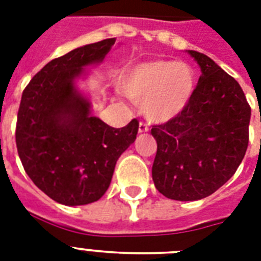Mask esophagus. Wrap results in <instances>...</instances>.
I'll use <instances>...</instances> for the list:
<instances>
[{
  "instance_id": "1",
  "label": "esophagus",
  "mask_w": 261,
  "mask_h": 261,
  "mask_svg": "<svg viewBox=\"0 0 261 261\" xmlns=\"http://www.w3.org/2000/svg\"><path fill=\"white\" fill-rule=\"evenodd\" d=\"M138 131H139V133H147L148 131V126H147V123H144V122H139V128H138Z\"/></svg>"
}]
</instances>
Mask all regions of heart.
Here are the masks:
<instances>
[{"label": "heart", "instance_id": "heart-1", "mask_svg": "<svg viewBox=\"0 0 261 261\" xmlns=\"http://www.w3.org/2000/svg\"><path fill=\"white\" fill-rule=\"evenodd\" d=\"M196 78L187 63L156 60L130 67L122 75L120 89L141 102L142 113L154 122H166L185 110L194 94Z\"/></svg>", "mask_w": 261, "mask_h": 261}]
</instances>
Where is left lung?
<instances>
[{
  "label": "left lung",
  "instance_id": "1",
  "mask_svg": "<svg viewBox=\"0 0 261 261\" xmlns=\"http://www.w3.org/2000/svg\"><path fill=\"white\" fill-rule=\"evenodd\" d=\"M201 75L179 115L151 128L158 148L156 190L174 200H199L236 172L249 141L251 107L242 87L205 54L188 50Z\"/></svg>",
  "mask_w": 261,
  "mask_h": 261
}]
</instances>
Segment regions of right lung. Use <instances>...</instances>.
Segmentation results:
<instances>
[{"label":"right lung","mask_w":261,"mask_h":261,"mask_svg":"<svg viewBox=\"0 0 261 261\" xmlns=\"http://www.w3.org/2000/svg\"><path fill=\"white\" fill-rule=\"evenodd\" d=\"M114 43L107 38L54 58L22 93L15 124L19 159L33 183L61 204L102 198L118 158L137 138V119L114 128L90 117L89 100L74 89L82 67L103 60Z\"/></svg>","instance_id":"add662e5"}]
</instances>
